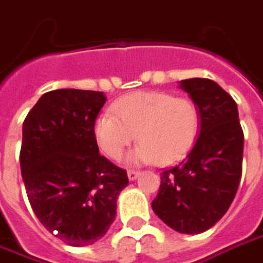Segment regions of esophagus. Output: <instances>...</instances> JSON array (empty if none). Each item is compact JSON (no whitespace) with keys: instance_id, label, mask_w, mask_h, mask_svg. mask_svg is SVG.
Segmentation results:
<instances>
[{"instance_id":"obj_1","label":"esophagus","mask_w":263,"mask_h":263,"mask_svg":"<svg viewBox=\"0 0 263 263\" xmlns=\"http://www.w3.org/2000/svg\"><path fill=\"white\" fill-rule=\"evenodd\" d=\"M139 175H140V172H139V170H128L127 172V176L130 180H135V179H137Z\"/></svg>"}]
</instances>
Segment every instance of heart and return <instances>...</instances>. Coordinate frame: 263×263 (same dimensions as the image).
Listing matches in <instances>:
<instances>
[{"label": "heart", "mask_w": 263, "mask_h": 263, "mask_svg": "<svg viewBox=\"0 0 263 263\" xmlns=\"http://www.w3.org/2000/svg\"><path fill=\"white\" fill-rule=\"evenodd\" d=\"M200 121V110L189 97L167 91H136L114 101L111 111L97 116L94 136L103 153L119 160L137 133L140 143L130 159L166 166L193 147Z\"/></svg>", "instance_id": "b5f03b06"}]
</instances>
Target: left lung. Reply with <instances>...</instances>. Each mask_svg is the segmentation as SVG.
Listing matches in <instances>:
<instances>
[{"label": "left lung", "mask_w": 263, "mask_h": 263, "mask_svg": "<svg viewBox=\"0 0 263 263\" xmlns=\"http://www.w3.org/2000/svg\"><path fill=\"white\" fill-rule=\"evenodd\" d=\"M180 87L200 110V133L183 160L160 173L155 213L180 233H202L225 215L238 192L243 130L238 106L218 83L187 79Z\"/></svg>", "instance_id": "obj_1"}]
</instances>
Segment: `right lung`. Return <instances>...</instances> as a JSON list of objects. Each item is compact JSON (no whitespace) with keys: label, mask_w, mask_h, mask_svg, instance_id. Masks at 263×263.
<instances>
[{"label":"right lung","mask_w":263,"mask_h":263,"mask_svg":"<svg viewBox=\"0 0 263 263\" xmlns=\"http://www.w3.org/2000/svg\"><path fill=\"white\" fill-rule=\"evenodd\" d=\"M101 91L61 88L41 96L23 124L21 175L41 225L70 246L107 233L127 172L99 153L94 121Z\"/></svg>","instance_id":"1"}]
</instances>
